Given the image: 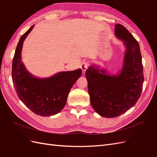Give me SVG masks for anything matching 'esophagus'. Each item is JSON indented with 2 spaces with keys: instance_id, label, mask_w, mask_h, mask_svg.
<instances>
[{
  "instance_id": "34e87169",
  "label": "esophagus",
  "mask_w": 157,
  "mask_h": 157,
  "mask_svg": "<svg viewBox=\"0 0 157 157\" xmlns=\"http://www.w3.org/2000/svg\"><path fill=\"white\" fill-rule=\"evenodd\" d=\"M88 65H89V63H88L87 61H83V62H82V65H81V68H82V70L83 73L86 72V70L87 69Z\"/></svg>"
}]
</instances>
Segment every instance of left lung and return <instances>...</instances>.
<instances>
[{
	"instance_id": "obj_1",
	"label": "left lung",
	"mask_w": 157,
	"mask_h": 157,
	"mask_svg": "<svg viewBox=\"0 0 157 157\" xmlns=\"http://www.w3.org/2000/svg\"><path fill=\"white\" fill-rule=\"evenodd\" d=\"M115 35L126 47L123 67L116 75L96 66L86 70L88 92L93 109L101 116L114 118L130 109L140 98L144 82L140 44L122 25H115Z\"/></svg>"
}]
</instances>
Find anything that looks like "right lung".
<instances>
[{
  "label": "right lung",
  "mask_w": 157,
  "mask_h": 157,
  "mask_svg": "<svg viewBox=\"0 0 157 157\" xmlns=\"http://www.w3.org/2000/svg\"><path fill=\"white\" fill-rule=\"evenodd\" d=\"M34 25L21 35L12 60V77L17 95L21 102L37 115L51 116L64 107L70 89L82 75V70L62 71L44 79L35 78L21 60L22 45Z\"/></svg>",
  "instance_id": "add662e5"
}]
</instances>
